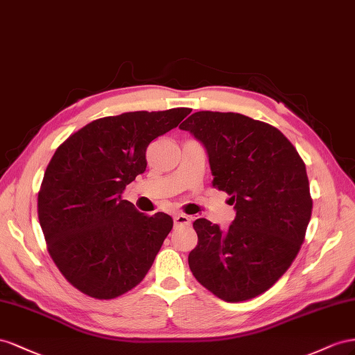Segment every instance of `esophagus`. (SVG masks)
I'll return each mask as SVG.
<instances>
[{
  "instance_id": "1",
  "label": "esophagus",
  "mask_w": 355,
  "mask_h": 355,
  "mask_svg": "<svg viewBox=\"0 0 355 355\" xmlns=\"http://www.w3.org/2000/svg\"><path fill=\"white\" fill-rule=\"evenodd\" d=\"M191 223V218L186 214H175L174 216V225L175 226H189Z\"/></svg>"
}]
</instances>
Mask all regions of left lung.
Listing matches in <instances>:
<instances>
[{
  "instance_id": "1",
  "label": "left lung",
  "mask_w": 355,
  "mask_h": 355,
  "mask_svg": "<svg viewBox=\"0 0 355 355\" xmlns=\"http://www.w3.org/2000/svg\"><path fill=\"white\" fill-rule=\"evenodd\" d=\"M205 147L212 187L230 195L236 217L221 230L207 218L193 227L189 266L226 302L270 288L297 256L311 220L306 168L277 128L238 113L198 111L180 125Z\"/></svg>"
}]
</instances>
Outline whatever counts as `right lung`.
<instances>
[{
    "instance_id": "1",
    "label": "right lung",
    "mask_w": 355,
    "mask_h": 355,
    "mask_svg": "<svg viewBox=\"0 0 355 355\" xmlns=\"http://www.w3.org/2000/svg\"><path fill=\"white\" fill-rule=\"evenodd\" d=\"M190 108L134 111L90 121L60 144L38 193L55 265L77 290L114 299L139 284L174 221L144 216L121 193L147 166L146 150Z\"/></svg>"
}]
</instances>
